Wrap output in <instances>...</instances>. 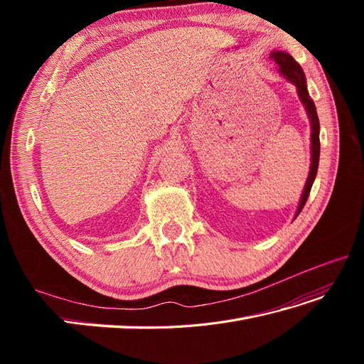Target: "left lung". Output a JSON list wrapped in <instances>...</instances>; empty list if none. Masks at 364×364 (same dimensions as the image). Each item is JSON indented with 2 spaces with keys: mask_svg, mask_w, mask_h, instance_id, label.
<instances>
[{
  "mask_svg": "<svg viewBox=\"0 0 364 364\" xmlns=\"http://www.w3.org/2000/svg\"><path fill=\"white\" fill-rule=\"evenodd\" d=\"M270 59H273L278 65V71L287 79L289 82H291L296 90H297V95H299L301 102L304 103L308 118H310L311 123V167H310V174H308V179L305 183V188L302 191V197L299 206H297L296 211V217L299 215V213L302 211L304 205L306 203L308 196H310L313 182L316 179L317 174V167H318V156H321V139H318V132H321V124H318V117L316 112V106L314 102L311 100L310 94H308L306 90V80H305V74L301 68V65L297 63L289 53L285 51H272L270 53Z\"/></svg>",
  "mask_w": 364,
  "mask_h": 364,
  "instance_id": "left-lung-1",
  "label": "left lung"
}]
</instances>
